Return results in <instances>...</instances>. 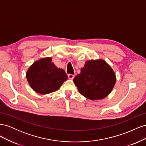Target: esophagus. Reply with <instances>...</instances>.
Segmentation results:
<instances>
[{"mask_svg":"<svg viewBox=\"0 0 146 146\" xmlns=\"http://www.w3.org/2000/svg\"><path fill=\"white\" fill-rule=\"evenodd\" d=\"M68 78L69 79H71V80H72V79L74 78L75 76H74V75H72V74H68Z\"/></svg>","mask_w":146,"mask_h":146,"instance_id":"1","label":"esophagus"}]
</instances>
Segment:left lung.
<instances>
[{"label":"left lung","mask_w":146,"mask_h":146,"mask_svg":"<svg viewBox=\"0 0 146 146\" xmlns=\"http://www.w3.org/2000/svg\"><path fill=\"white\" fill-rule=\"evenodd\" d=\"M80 70L73 81L84 97L92 100L102 99L113 90L116 81V74L104 60L86 61Z\"/></svg>","instance_id":"8db88e82"}]
</instances>
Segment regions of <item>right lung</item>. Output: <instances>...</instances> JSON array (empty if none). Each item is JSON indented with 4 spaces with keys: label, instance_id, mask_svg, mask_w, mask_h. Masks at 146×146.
Wrapping results in <instances>:
<instances>
[{
    "label": "right lung",
    "instance_id": "right-lung-1",
    "mask_svg": "<svg viewBox=\"0 0 146 146\" xmlns=\"http://www.w3.org/2000/svg\"><path fill=\"white\" fill-rule=\"evenodd\" d=\"M51 57L35 61L28 69L26 77L30 87L36 92L47 94L58 90L68 79L67 74L56 67Z\"/></svg>",
    "mask_w": 146,
    "mask_h": 146
}]
</instances>
